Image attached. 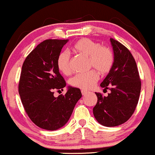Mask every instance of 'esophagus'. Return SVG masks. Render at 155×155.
Here are the masks:
<instances>
[{"label": "esophagus", "instance_id": "obj_1", "mask_svg": "<svg viewBox=\"0 0 155 155\" xmlns=\"http://www.w3.org/2000/svg\"><path fill=\"white\" fill-rule=\"evenodd\" d=\"M87 91H86V90H81V94H82V95H86V94H87Z\"/></svg>", "mask_w": 155, "mask_h": 155}]
</instances>
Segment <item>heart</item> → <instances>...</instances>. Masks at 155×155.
Instances as JSON below:
<instances>
[{
	"mask_svg": "<svg viewBox=\"0 0 155 155\" xmlns=\"http://www.w3.org/2000/svg\"><path fill=\"white\" fill-rule=\"evenodd\" d=\"M73 50L78 54L88 57V68H94L103 75L111 71L115 61L113 51L106 46L87 38L78 40L73 46ZM57 68L63 75H69L72 72L71 56L66 51H63L57 58ZM99 79V74L91 70L84 74H76L71 79L73 87L82 90H90Z\"/></svg>",
	"mask_w": 155,
	"mask_h": 155,
	"instance_id": "obj_1",
	"label": "heart"
}]
</instances>
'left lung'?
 Wrapping results in <instances>:
<instances>
[{"instance_id": "left-lung-1", "label": "left lung", "mask_w": 155, "mask_h": 155, "mask_svg": "<svg viewBox=\"0 0 155 155\" xmlns=\"http://www.w3.org/2000/svg\"><path fill=\"white\" fill-rule=\"evenodd\" d=\"M115 61L111 71L101 86L109 89L111 93L105 97L95 92L97 102L93 114L99 123L106 127H114L130 118L138 104L141 81L134 58L127 47L111 38Z\"/></svg>"}]
</instances>
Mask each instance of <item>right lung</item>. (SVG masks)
<instances>
[{
  "label": "right lung",
  "mask_w": 155,
  "mask_h": 155,
  "mask_svg": "<svg viewBox=\"0 0 155 155\" xmlns=\"http://www.w3.org/2000/svg\"><path fill=\"white\" fill-rule=\"evenodd\" d=\"M68 40L47 39L27 56L23 63L18 90L25 111L41 128L55 130L66 124L81 97L80 89L68 87L55 97L66 83L57 68V58Z\"/></svg>",
  "instance_id": "right-lung-1"
}]
</instances>
